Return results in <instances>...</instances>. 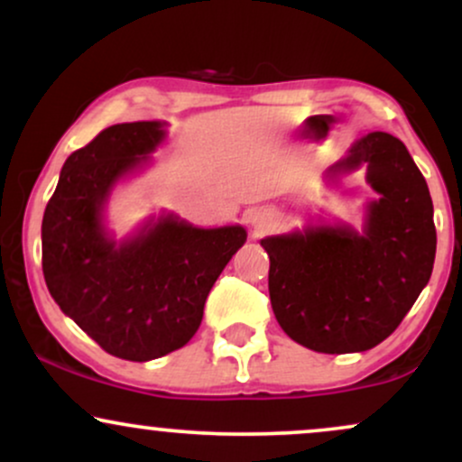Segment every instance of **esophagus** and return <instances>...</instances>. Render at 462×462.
<instances>
[{"label": "esophagus", "instance_id": "esophagus-1", "mask_svg": "<svg viewBox=\"0 0 462 462\" xmlns=\"http://www.w3.org/2000/svg\"><path fill=\"white\" fill-rule=\"evenodd\" d=\"M252 226L256 227V230H261V227L264 226V217L263 215H254L252 217Z\"/></svg>", "mask_w": 462, "mask_h": 462}]
</instances>
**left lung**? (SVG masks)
<instances>
[{"label":"left lung","instance_id":"1","mask_svg":"<svg viewBox=\"0 0 462 462\" xmlns=\"http://www.w3.org/2000/svg\"><path fill=\"white\" fill-rule=\"evenodd\" d=\"M360 164L380 195L363 235L310 227L261 241L275 319L293 341L321 354L365 352L391 337L430 280L437 252L430 190L404 143L371 132L332 173Z\"/></svg>","mask_w":462,"mask_h":462}]
</instances>
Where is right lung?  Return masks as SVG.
Listing matches in <instances>:
<instances>
[{
    "instance_id": "right-lung-1",
    "label": "right lung",
    "mask_w": 462,
    "mask_h": 462,
    "mask_svg": "<svg viewBox=\"0 0 462 462\" xmlns=\"http://www.w3.org/2000/svg\"><path fill=\"white\" fill-rule=\"evenodd\" d=\"M162 139L161 121L99 132L67 158L41 230L51 298L104 352L134 363L187 346L210 289L247 238L241 226L204 230L171 215L119 245L108 238L110 189Z\"/></svg>"
}]
</instances>
